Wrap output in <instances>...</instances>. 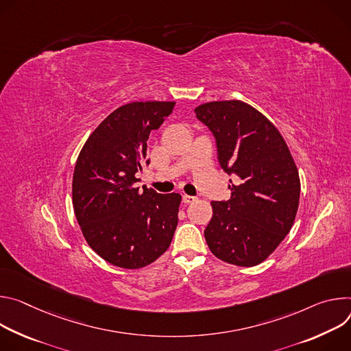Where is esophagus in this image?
I'll list each match as a JSON object with an SVG mask.
<instances>
[{"label": "esophagus", "instance_id": "esophagus-1", "mask_svg": "<svg viewBox=\"0 0 351 351\" xmlns=\"http://www.w3.org/2000/svg\"><path fill=\"white\" fill-rule=\"evenodd\" d=\"M197 201V198L195 197H192V195H182V202L184 204H192V202H195Z\"/></svg>", "mask_w": 351, "mask_h": 351}]
</instances>
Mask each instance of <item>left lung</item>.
I'll list each match as a JSON object with an SVG mask.
<instances>
[{
  "mask_svg": "<svg viewBox=\"0 0 351 351\" xmlns=\"http://www.w3.org/2000/svg\"><path fill=\"white\" fill-rule=\"evenodd\" d=\"M195 114L216 139L221 169L237 176V184L228 185L231 198L212 202L208 247L227 263L255 266L291 230L300 202L297 166L278 128L252 106L210 101Z\"/></svg>",
  "mask_w": 351,
  "mask_h": 351,
  "instance_id": "obj_1",
  "label": "left lung"
}]
</instances>
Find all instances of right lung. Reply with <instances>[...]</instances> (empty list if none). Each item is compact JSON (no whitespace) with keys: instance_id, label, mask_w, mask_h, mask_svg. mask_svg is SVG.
I'll list each match as a JSON object with an SVG mask.
<instances>
[{"instance_id":"1","label":"right lung","mask_w":351,"mask_h":351,"mask_svg":"<svg viewBox=\"0 0 351 351\" xmlns=\"http://www.w3.org/2000/svg\"><path fill=\"white\" fill-rule=\"evenodd\" d=\"M174 101H132L114 110L85 142L73 170L72 204L89 247L108 263L139 269L163 255L178 223L180 193L136 186L150 131Z\"/></svg>"}]
</instances>
